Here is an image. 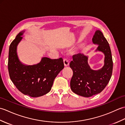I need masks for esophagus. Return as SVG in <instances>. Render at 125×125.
<instances>
[{
    "instance_id": "obj_1",
    "label": "esophagus",
    "mask_w": 125,
    "mask_h": 125,
    "mask_svg": "<svg viewBox=\"0 0 125 125\" xmlns=\"http://www.w3.org/2000/svg\"><path fill=\"white\" fill-rule=\"evenodd\" d=\"M63 62H64L65 67H68V66L69 65V62L68 60L66 59V58H64V59H63Z\"/></svg>"
}]
</instances>
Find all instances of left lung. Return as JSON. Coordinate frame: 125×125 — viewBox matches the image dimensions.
Returning a JSON list of instances; mask_svg holds the SVG:
<instances>
[{"label": "left lung", "instance_id": "1", "mask_svg": "<svg viewBox=\"0 0 125 125\" xmlns=\"http://www.w3.org/2000/svg\"><path fill=\"white\" fill-rule=\"evenodd\" d=\"M93 43L98 45L95 52L105 55L104 65L99 70H92L88 64V56L79 53L73 56L70 67L73 71L70 87L76 94L90 97L99 94L109 82L113 70L112 54L107 41L99 30H97L92 38Z\"/></svg>", "mask_w": 125, "mask_h": 125}]
</instances>
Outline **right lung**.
<instances>
[{
	"mask_svg": "<svg viewBox=\"0 0 125 125\" xmlns=\"http://www.w3.org/2000/svg\"><path fill=\"white\" fill-rule=\"evenodd\" d=\"M25 31L20 32L9 48L8 69L10 78L16 87L31 97L42 96L52 89L56 77L64 68L62 58L50 59L42 57L36 64H23L18 56L17 49Z\"/></svg>",
	"mask_w": 125,
	"mask_h": 125,
	"instance_id": "obj_1",
	"label": "right lung"
}]
</instances>
